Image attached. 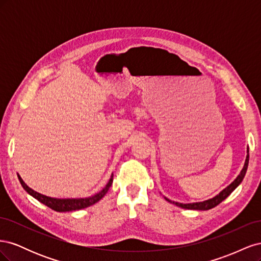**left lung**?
<instances>
[{
  "label": "left lung",
  "instance_id": "left-lung-1",
  "mask_svg": "<svg viewBox=\"0 0 261 261\" xmlns=\"http://www.w3.org/2000/svg\"><path fill=\"white\" fill-rule=\"evenodd\" d=\"M248 161H249V149L247 148L246 160H245L244 167H243L241 173L239 174V176L236 177L230 185H228L227 187H225L222 192H220L217 196L213 197V198H210V199L204 200V201H199V202H192V203H181V202L172 201V200H170L169 198H167V197H164V198H165V200H168L169 202L174 203V204H176L177 207L184 208V209H191V210H209V209L215 208L216 206H218V204H219L220 202H222V201L226 198L227 196H230V194L234 191V189L242 183V180H243L245 174H246V171H247V168H248Z\"/></svg>",
  "mask_w": 261,
  "mask_h": 261
}]
</instances>
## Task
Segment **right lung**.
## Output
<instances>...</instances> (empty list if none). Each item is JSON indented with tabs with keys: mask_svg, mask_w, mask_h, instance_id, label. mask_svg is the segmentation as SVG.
<instances>
[{
	"mask_svg": "<svg viewBox=\"0 0 261 261\" xmlns=\"http://www.w3.org/2000/svg\"><path fill=\"white\" fill-rule=\"evenodd\" d=\"M18 175V174H17ZM18 179L20 181L21 186L23 187L25 191L36 198L37 200L40 201L41 203L48 206L49 208H51L54 211L58 212H67V211H75V210H81L87 207H90L92 204H94L96 202H98L100 199H102L105 197V195L108 193L109 188L111 187L112 181H113V174L111 175V178L109 179L108 184L106 185V187L100 191L99 193H97L96 195L90 196V197H86V198H53V197H49L42 195L40 193H38L34 189H31L25 181L22 180V178L18 175Z\"/></svg>",
	"mask_w": 261,
	"mask_h": 261,
	"instance_id": "1",
	"label": "right lung"
}]
</instances>
